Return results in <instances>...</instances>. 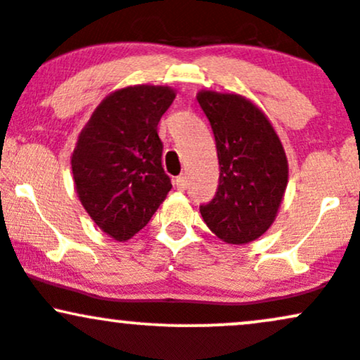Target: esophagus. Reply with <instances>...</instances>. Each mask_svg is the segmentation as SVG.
Segmentation results:
<instances>
[{
	"instance_id": "obj_1",
	"label": "esophagus",
	"mask_w": 360,
	"mask_h": 360,
	"mask_svg": "<svg viewBox=\"0 0 360 360\" xmlns=\"http://www.w3.org/2000/svg\"><path fill=\"white\" fill-rule=\"evenodd\" d=\"M174 184H176V188L179 189V191H184V188H186V176H184V174L177 176L176 179H174Z\"/></svg>"
}]
</instances>
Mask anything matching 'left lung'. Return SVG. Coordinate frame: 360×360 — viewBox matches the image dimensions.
<instances>
[{
  "label": "left lung",
  "instance_id": "left-lung-1",
  "mask_svg": "<svg viewBox=\"0 0 360 360\" xmlns=\"http://www.w3.org/2000/svg\"><path fill=\"white\" fill-rule=\"evenodd\" d=\"M215 136L220 176L200 212L227 244H248L274 224L289 179V165L274 126L246 97L201 90L196 96Z\"/></svg>",
  "mask_w": 360,
  "mask_h": 360
}]
</instances>
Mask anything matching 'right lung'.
<instances>
[{
	"mask_svg": "<svg viewBox=\"0 0 360 360\" xmlns=\"http://www.w3.org/2000/svg\"><path fill=\"white\" fill-rule=\"evenodd\" d=\"M169 86L135 85L98 104L71 155L75 189L101 231L128 240L171 191L157 124L172 104Z\"/></svg>",
	"mask_w": 360,
	"mask_h": 360,
	"instance_id": "1",
	"label": "right lung"
}]
</instances>
